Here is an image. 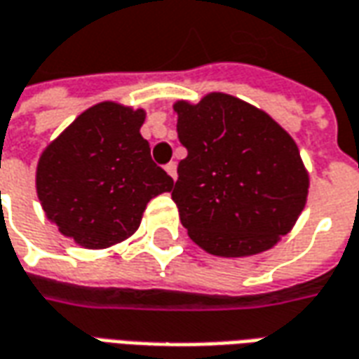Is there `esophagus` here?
<instances>
[{"mask_svg":"<svg viewBox=\"0 0 359 359\" xmlns=\"http://www.w3.org/2000/svg\"><path fill=\"white\" fill-rule=\"evenodd\" d=\"M165 171L171 175L172 180H177V163L171 161V163H169V165H165Z\"/></svg>","mask_w":359,"mask_h":359,"instance_id":"1","label":"esophagus"}]
</instances>
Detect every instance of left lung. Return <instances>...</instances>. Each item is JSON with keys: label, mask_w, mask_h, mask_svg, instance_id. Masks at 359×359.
Returning a JSON list of instances; mask_svg holds the SVG:
<instances>
[{"label": "left lung", "mask_w": 359, "mask_h": 359, "mask_svg": "<svg viewBox=\"0 0 359 359\" xmlns=\"http://www.w3.org/2000/svg\"><path fill=\"white\" fill-rule=\"evenodd\" d=\"M179 163L171 196L190 239L217 257L274 247L305 208L309 175L292 136L266 112L225 93L175 104Z\"/></svg>", "instance_id": "1"}]
</instances>
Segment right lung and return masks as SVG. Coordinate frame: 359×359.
Masks as SVG:
<instances>
[{
	"mask_svg": "<svg viewBox=\"0 0 359 359\" xmlns=\"http://www.w3.org/2000/svg\"><path fill=\"white\" fill-rule=\"evenodd\" d=\"M144 110L99 102L44 149L36 192L57 231L85 249H107L136 231L147 202L172 179L151 161Z\"/></svg>",
	"mask_w": 359,
	"mask_h": 359,
	"instance_id": "obj_1",
	"label": "right lung"
}]
</instances>
